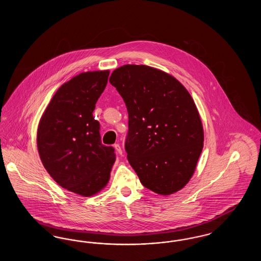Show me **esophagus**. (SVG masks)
Returning a JSON list of instances; mask_svg holds the SVG:
<instances>
[{
  "label": "esophagus",
  "mask_w": 261,
  "mask_h": 261,
  "mask_svg": "<svg viewBox=\"0 0 261 261\" xmlns=\"http://www.w3.org/2000/svg\"><path fill=\"white\" fill-rule=\"evenodd\" d=\"M114 148H115L116 151H117L119 154H122V149H121V147H120L118 144H115V145H114Z\"/></svg>",
  "instance_id": "34e87169"
}]
</instances>
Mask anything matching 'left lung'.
I'll use <instances>...</instances> for the list:
<instances>
[{
	"mask_svg": "<svg viewBox=\"0 0 261 261\" xmlns=\"http://www.w3.org/2000/svg\"><path fill=\"white\" fill-rule=\"evenodd\" d=\"M129 121L125 149L141 183L162 196L186 186L203 148L198 109L173 76L148 65L126 64L110 77Z\"/></svg>",
	"mask_w": 261,
	"mask_h": 261,
	"instance_id": "1",
	"label": "left lung"
}]
</instances>
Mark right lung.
Wrapping results in <instances>:
<instances>
[{
    "label": "right lung",
    "mask_w": 261,
    "mask_h": 261,
    "mask_svg": "<svg viewBox=\"0 0 261 261\" xmlns=\"http://www.w3.org/2000/svg\"><path fill=\"white\" fill-rule=\"evenodd\" d=\"M110 71H88L64 83L43 113L37 131L38 152L60 186L90 197L107 186L115 162L112 147L101 144L93 116Z\"/></svg>",
    "instance_id": "1"
}]
</instances>
